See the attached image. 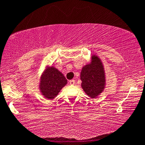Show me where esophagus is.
<instances>
[{
	"mask_svg": "<svg viewBox=\"0 0 145 145\" xmlns=\"http://www.w3.org/2000/svg\"><path fill=\"white\" fill-rule=\"evenodd\" d=\"M69 83L71 85H74V84H75V81H74V79H72V80H70Z\"/></svg>",
	"mask_w": 145,
	"mask_h": 145,
	"instance_id": "34e87169",
	"label": "esophagus"
}]
</instances>
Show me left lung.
Here are the masks:
<instances>
[{"label":"left lung","mask_w":145,"mask_h":145,"mask_svg":"<svg viewBox=\"0 0 145 145\" xmlns=\"http://www.w3.org/2000/svg\"><path fill=\"white\" fill-rule=\"evenodd\" d=\"M82 87L91 98L97 97L105 88L106 79L104 66L95 54L91 57V63L82 68L80 74Z\"/></svg>","instance_id":"left-lung-1"}]
</instances>
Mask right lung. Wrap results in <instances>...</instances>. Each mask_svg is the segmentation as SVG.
Segmentation results:
<instances>
[{"label":"right lung","mask_w":145,"mask_h":145,"mask_svg":"<svg viewBox=\"0 0 145 145\" xmlns=\"http://www.w3.org/2000/svg\"><path fill=\"white\" fill-rule=\"evenodd\" d=\"M67 79L60 71L53 66L46 67L41 74L39 89L46 99H52L66 85Z\"/></svg>","instance_id":"1"}]
</instances>
